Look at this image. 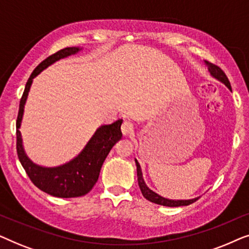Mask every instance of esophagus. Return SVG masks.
I'll return each instance as SVG.
<instances>
[{"label": "esophagus", "instance_id": "34e87169", "mask_svg": "<svg viewBox=\"0 0 249 249\" xmlns=\"http://www.w3.org/2000/svg\"><path fill=\"white\" fill-rule=\"evenodd\" d=\"M121 131L124 136L131 135L132 132H134V124H132L131 122H129V121H124L121 125Z\"/></svg>", "mask_w": 249, "mask_h": 249}]
</instances>
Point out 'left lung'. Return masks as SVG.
Instances as JSON below:
<instances>
[{
	"mask_svg": "<svg viewBox=\"0 0 249 249\" xmlns=\"http://www.w3.org/2000/svg\"><path fill=\"white\" fill-rule=\"evenodd\" d=\"M207 68H209V71L210 73L212 74L214 78H216L217 80H220L221 83H223L226 86L231 89V85H230V81L228 79V77L226 76V73L223 72V70L219 68L215 64L211 63V62H207L205 61ZM136 161V166H137V177H138V185H139V188H141V192L142 194V196L145 197L146 199L149 200V202L152 203H155V204H159V205H163V206H169V207H177V206H187L189 205V204H193L194 202H196L197 199L199 198V197H197V198H193V199H185V200H175V199H168V198H164V197L158 195V194L153 192L148 188L147 186H146V183L144 181V179H142V169H141V165H139V163L137 160H135Z\"/></svg>",
	"mask_w": 249,
	"mask_h": 249,
	"instance_id": "8db88e82",
	"label": "left lung"
}]
</instances>
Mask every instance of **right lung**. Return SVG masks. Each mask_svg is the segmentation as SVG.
I'll list each match as a JSON object with an SVG mask.
<instances>
[{"mask_svg": "<svg viewBox=\"0 0 249 249\" xmlns=\"http://www.w3.org/2000/svg\"><path fill=\"white\" fill-rule=\"evenodd\" d=\"M79 51V47H66L46 57L35 68L26 84L22 97L20 100L18 118H17V153H18L20 163L37 188L49 195L61 197V198L79 197L89 193L95 183L97 182L101 168L111 148L122 137L121 119L111 124L101 125L79 155L66 164L56 166V168H44V166L35 164L30 161L23 151L19 128L21 124L23 107H25L33 79L55 61L72 55Z\"/></svg>", "mask_w": 249, "mask_h": 249, "instance_id": "add662e5", "label": "right lung"}]
</instances>
